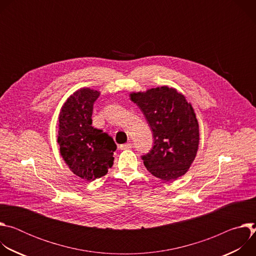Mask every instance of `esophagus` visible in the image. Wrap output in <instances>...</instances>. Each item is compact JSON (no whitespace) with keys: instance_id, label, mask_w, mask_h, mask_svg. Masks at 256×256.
<instances>
[{"instance_id":"esophagus-1","label":"esophagus","mask_w":256,"mask_h":256,"mask_svg":"<svg viewBox=\"0 0 256 256\" xmlns=\"http://www.w3.org/2000/svg\"><path fill=\"white\" fill-rule=\"evenodd\" d=\"M118 148H120V150H128V149H132V144H130V142H126V144H120Z\"/></svg>"}]
</instances>
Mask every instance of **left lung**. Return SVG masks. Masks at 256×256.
Listing matches in <instances>:
<instances>
[{
	"mask_svg": "<svg viewBox=\"0 0 256 256\" xmlns=\"http://www.w3.org/2000/svg\"><path fill=\"white\" fill-rule=\"evenodd\" d=\"M130 100L140 107L153 132L154 147L142 156L146 168L164 181L184 175L200 144L198 122L192 103L168 86L132 92Z\"/></svg>",
	"mask_w": 256,
	"mask_h": 256,
	"instance_id": "left-lung-1",
	"label": "left lung"
}]
</instances>
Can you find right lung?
Segmentation results:
<instances>
[{
    "label": "right lung",
    "mask_w": 256,
    "mask_h": 256,
    "mask_svg": "<svg viewBox=\"0 0 256 256\" xmlns=\"http://www.w3.org/2000/svg\"><path fill=\"white\" fill-rule=\"evenodd\" d=\"M99 95L97 90L81 88L66 100L58 114L60 156L72 173L87 181L108 172L116 150L112 136L91 126L93 104Z\"/></svg>",
    "instance_id": "add662e5"
}]
</instances>
